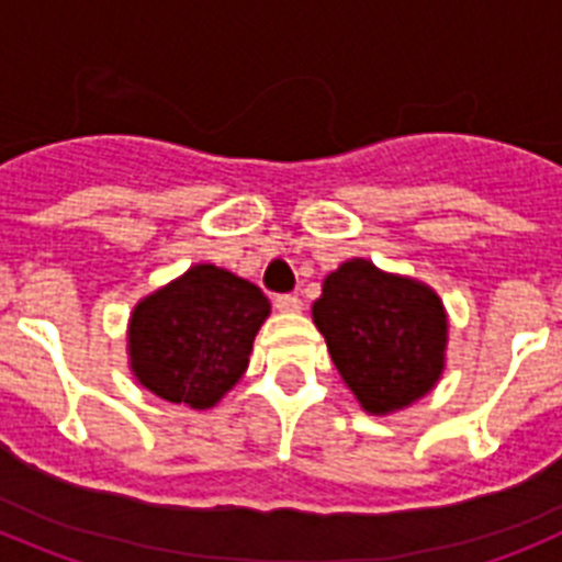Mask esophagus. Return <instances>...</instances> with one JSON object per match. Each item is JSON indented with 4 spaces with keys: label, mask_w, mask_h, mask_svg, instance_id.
Instances as JSON below:
<instances>
[{
    "label": "esophagus",
    "mask_w": 562,
    "mask_h": 562,
    "mask_svg": "<svg viewBox=\"0 0 562 562\" xmlns=\"http://www.w3.org/2000/svg\"><path fill=\"white\" fill-rule=\"evenodd\" d=\"M276 310L286 312V315H295V312L304 310V304H301L297 295H276Z\"/></svg>",
    "instance_id": "1"
}]
</instances>
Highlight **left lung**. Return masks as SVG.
<instances>
[{
  "label": "left lung",
  "mask_w": 562,
  "mask_h": 562,
  "mask_svg": "<svg viewBox=\"0 0 562 562\" xmlns=\"http://www.w3.org/2000/svg\"><path fill=\"white\" fill-rule=\"evenodd\" d=\"M331 362L369 414H394L434 391L445 371L448 315L414 278L351 258L329 272L312 306Z\"/></svg>",
  "instance_id": "left-lung-1"
}]
</instances>
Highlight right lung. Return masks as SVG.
I'll return each instance as SVG.
<instances>
[{"instance_id": "obj_1", "label": "right lung", "mask_w": 562, "mask_h": 562, "mask_svg": "<svg viewBox=\"0 0 562 562\" xmlns=\"http://www.w3.org/2000/svg\"><path fill=\"white\" fill-rule=\"evenodd\" d=\"M270 315L256 284L213 265L151 292L128 321V366L143 389L193 411L213 408L241 380Z\"/></svg>"}]
</instances>
